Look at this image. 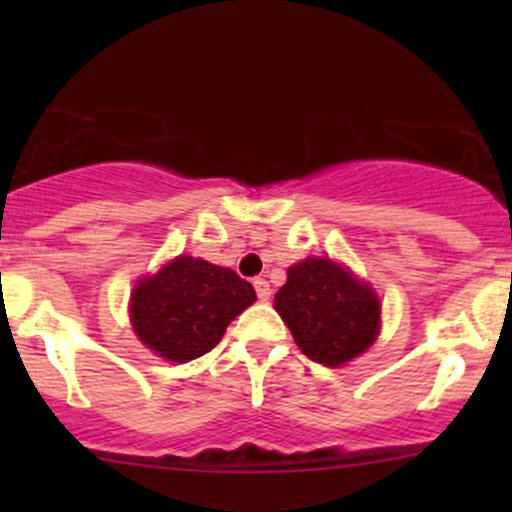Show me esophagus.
<instances>
[{"label":"esophagus","mask_w":512,"mask_h":512,"mask_svg":"<svg viewBox=\"0 0 512 512\" xmlns=\"http://www.w3.org/2000/svg\"><path fill=\"white\" fill-rule=\"evenodd\" d=\"M252 284H255V291H257V296H260V301H267V298L272 296V289H269L267 279H255Z\"/></svg>","instance_id":"esophagus-1"}]
</instances>
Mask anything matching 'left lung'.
I'll return each mask as SVG.
<instances>
[{"instance_id": "left-lung-1", "label": "left lung", "mask_w": 512, "mask_h": 512, "mask_svg": "<svg viewBox=\"0 0 512 512\" xmlns=\"http://www.w3.org/2000/svg\"><path fill=\"white\" fill-rule=\"evenodd\" d=\"M274 308L298 349L330 368L361 356L380 332L375 291L330 257H308L289 267Z\"/></svg>"}]
</instances>
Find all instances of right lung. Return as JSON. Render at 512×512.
<instances>
[{"mask_svg":"<svg viewBox=\"0 0 512 512\" xmlns=\"http://www.w3.org/2000/svg\"><path fill=\"white\" fill-rule=\"evenodd\" d=\"M257 301L228 267L180 255L134 286L129 317L139 342L166 361L187 363L221 342L233 317Z\"/></svg>","mask_w":512,"mask_h":512,"instance_id":"right-lung-1","label":"right lung"}]
</instances>
